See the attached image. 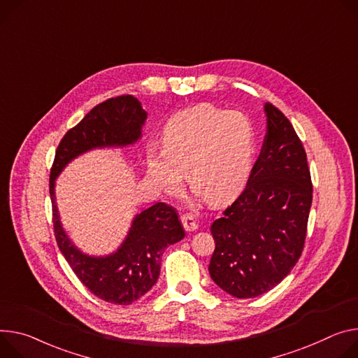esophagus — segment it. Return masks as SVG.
Returning <instances> with one entry per match:
<instances>
[{"label": "esophagus", "instance_id": "obj_1", "mask_svg": "<svg viewBox=\"0 0 358 358\" xmlns=\"http://www.w3.org/2000/svg\"><path fill=\"white\" fill-rule=\"evenodd\" d=\"M181 222H182V227H184V230H185L187 233L196 231V230L199 229L197 221L194 220V217H192L191 214H184V215L181 217Z\"/></svg>", "mask_w": 358, "mask_h": 358}]
</instances>
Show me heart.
<instances>
[{
	"label": "heart",
	"instance_id": "heart-1",
	"mask_svg": "<svg viewBox=\"0 0 358 358\" xmlns=\"http://www.w3.org/2000/svg\"><path fill=\"white\" fill-rule=\"evenodd\" d=\"M255 155L250 118L199 104L173 115L162 129V148L147 150V174L161 192H177L184 173L196 199L222 204L237 197L247 184Z\"/></svg>",
	"mask_w": 358,
	"mask_h": 358
}]
</instances>
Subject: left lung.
<instances>
[{"mask_svg":"<svg viewBox=\"0 0 358 358\" xmlns=\"http://www.w3.org/2000/svg\"><path fill=\"white\" fill-rule=\"evenodd\" d=\"M267 131L240 197L211 225L213 281L252 299L280 284L304 248L313 184L304 147L288 118L264 106Z\"/></svg>","mask_w":358,"mask_h":358,"instance_id":"1","label":"left lung"}]
</instances>
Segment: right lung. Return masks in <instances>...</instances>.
<instances>
[{
  "label": "right lung",
  "mask_w": 358,
  "mask_h": 358,
  "mask_svg": "<svg viewBox=\"0 0 358 358\" xmlns=\"http://www.w3.org/2000/svg\"><path fill=\"white\" fill-rule=\"evenodd\" d=\"M145 120L147 113L133 95H120L94 107L61 140L50 176L52 222L59 251L94 296L118 306L137 301L157 282L161 255L185 236L178 215L166 203H157L133 218L125 240L114 252L90 255L77 248L64 230L57 208L55 180L84 152L137 143Z\"/></svg>",
  "instance_id": "1"
}]
</instances>
